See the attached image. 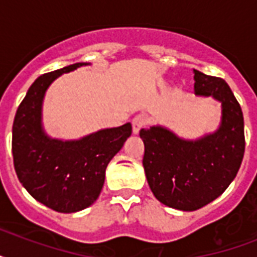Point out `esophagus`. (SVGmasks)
I'll list each match as a JSON object with an SVG mask.
<instances>
[{
  "label": "esophagus",
  "mask_w": 257,
  "mask_h": 257,
  "mask_svg": "<svg viewBox=\"0 0 257 257\" xmlns=\"http://www.w3.org/2000/svg\"><path fill=\"white\" fill-rule=\"evenodd\" d=\"M148 122V117L145 116V114H137L132 121V129L133 133L137 135V133L140 132V129H143Z\"/></svg>",
  "instance_id": "1"
}]
</instances>
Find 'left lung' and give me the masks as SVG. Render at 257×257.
<instances>
[{
    "label": "left lung",
    "instance_id": "left-lung-1",
    "mask_svg": "<svg viewBox=\"0 0 257 257\" xmlns=\"http://www.w3.org/2000/svg\"><path fill=\"white\" fill-rule=\"evenodd\" d=\"M195 93L221 102V125L215 133L188 141L161 126L140 131L151 191L180 211H196L217 199L237 175L245 151L243 112L227 82L195 70Z\"/></svg>",
    "mask_w": 257,
    "mask_h": 257
}]
</instances>
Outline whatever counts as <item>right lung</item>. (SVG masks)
<instances>
[{
	"label": "right lung",
	"mask_w": 257,
	"mask_h": 257,
	"mask_svg": "<svg viewBox=\"0 0 257 257\" xmlns=\"http://www.w3.org/2000/svg\"><path fill=\"white\" fill-rule=\"evenodd\" d=\"M86 65L77 62L40 76L32 84L14 117L12 152L20 183L50 209L72 213L92 205L100 195L105 169L132 135V125L102 129L77 141L49 139L41 126V104L48 86Z\"/></svg>",
	"instance_id": "1"
}]
</instances>
